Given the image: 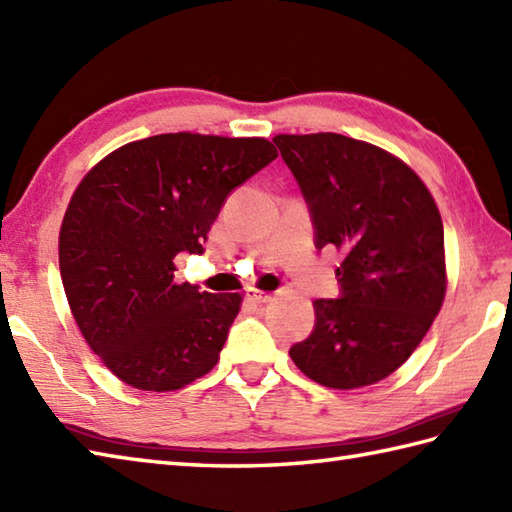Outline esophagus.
<instances>
[{
  "mask_svg": "<svg viewBox=\"0 0 512 512\" xmlns=\"http://www.w3.org/2000/svg\"><path fill=\"white\" fill-rule=\"evenodd\" d=\"M246 299L255 301V303H268L270 299H273V295H268V292L257 290V288H248L246 290Z\"/></svg>",
  "mask_w": 512,
  "mask_h": 512,
  "instance_id": "34e87169",
  "label": "esophagus"
}]
</instances>
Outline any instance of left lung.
I'll return each instance as SVG.
<instances>
[{
	"label": "left lung",
	"instance_id": "1",
	"mask_svg": "<svg viewBox=\"0 0 512 512\" xmlns=\"http://www.w3.org/2000/svg\"><path fill=\"white\" fill-rule=\"evenodd\" d=\"M306 198L317 248L343 253L339 299L314 301V330L290 358L314 383L358 389L394 374L447 292L438 204L418 173L365 140L277 134Z\"/></svg>",
	"mask_w": 512,
	"mask_h": 512
}]
</instances>
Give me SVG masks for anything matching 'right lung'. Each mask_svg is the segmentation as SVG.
<instances>
[{
    "instance_id": "add662e5",
    "label": "right lung",
    "mask_w": 512,
    "mask_h": 512,
    "mask_svg": "<svg viewBox=\"0 0 512 512\" xmlns=\"http://www.w3.org/2000/svg\"><path fill=\"white\" fill-rule=\"evenodd\" d=\"M277 158L266 138L158 134L85 173L59 233L65 297L85 343L129 387L176 391L220 361L242 295L176 284L226 195Z\"/></svg>"
}]
</instances>
